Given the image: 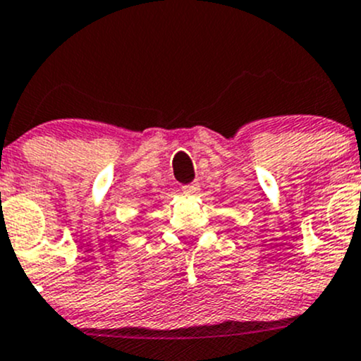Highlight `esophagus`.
I'll use <instances>...</instances> for the list:
<instances>
[{
	"instance_id": "1",
	"label": "esophagus",
	"mask_w": 361,
	"mask_h": 361,
	"mask_svg": "<svg viewBox=\"0 0 361 361\" xmlns=\"http://www.w3.org/2000/svg\"><path fill=\"white\" fill-rule=\"evenodd\" d=\"M181 190H183V193H187V195H195V193L199 192V187H197V185H187V187H183Z\"/></svg>"
}]
</instances>
